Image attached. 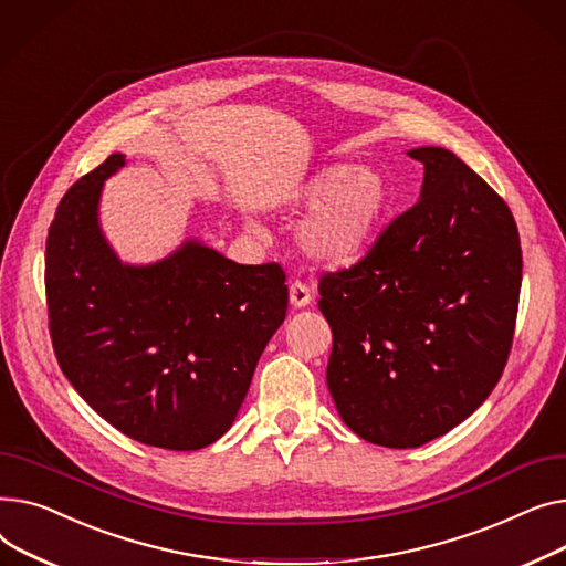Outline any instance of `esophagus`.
Listing matches in <instances>:
<instances>
[{"label": "esophagus", "mask_w": 566, "mask_h": 566, "mask_svg": "<svg viewBox=\"0 0 566 566\" xmlns=\"http://www.w3.org/2000/svg\"><path fill=\"white\" fill-rule=\"evenodd\" d=\"M313 302V290L304 281H292L290 283V304L294 308H304Z\"/></svg>", "instance_id": "1"}]
</instances>
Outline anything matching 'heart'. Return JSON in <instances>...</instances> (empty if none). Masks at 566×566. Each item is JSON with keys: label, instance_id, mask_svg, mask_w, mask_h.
Instances as JSON below:
<instances>
[{"label": "heart", "instance_id": "1", "mask_svg": "<svg viewBox=\"0 0 566 566\" xmlns=\"http://www.w3.org/2000/svg\"><path fill=\"white\" fill-rule=\"evenodd\" d=\"M294 203L311 210L298 228L302 249L319 262L345 264L373 242L386 210V187L370 169L334 164L298 185Z\"/></svg>", "mask_w": 566, "mask_h": 566}]
</instances>
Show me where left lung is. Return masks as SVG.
Masks as SVG:
<instances>
[{
    "label": "left lung",
    "mask_w": 566,
    "mask_h": 566,
    "mask_svg": "<svg viewBox=\"0 0 566 566\" xmlns=\"http://www.w3.org/2000/svg\"><path fill=\"white\" fill-rule=\"evenodd\" d=\"M409 157L424 166L420 201L349 270L319 279L328 392L354 434L400 450L443 437L495 388L523 274L503 198L446 148Z\"/></svg>",
    "instance_id": "8db88e82"
}]
</instances>
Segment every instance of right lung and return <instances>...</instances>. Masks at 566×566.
I'll use <instances>...</instances> for the list:
<instances>
[{
	"label": "right lung",
	"mask_w": 566,
	"mask_h": 566,
	"mask_svg": "<svg viewBox=\"0 0 566 566\" xmlns=\"http://www.w3.org/2000/svg\"><path fill=\"white\" fill-rule=\"evenodd\" d=\"M123 164L109 155L56 208L45 249L52 347L73 388L125 437L201 450L230 429L285 319V272L201 242L123 264L97 223L103 182Z\"/></svg>",
	"instance_id": "right-lung-1"
}]
</instances>
